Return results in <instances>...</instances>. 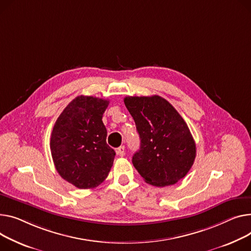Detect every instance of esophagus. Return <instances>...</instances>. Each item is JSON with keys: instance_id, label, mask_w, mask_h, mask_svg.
Listing matches in <instances>:
<instances>
[{"instance_id": "1", "label": "esophagus", "mask_w": 251, "mask_h": 251, "mask_svg": "<svg viewBox=\"0 0 251 251\" xmlns=\"http://www.w3.org/2000/svg\"><path fill=\"white\" fill-rule=\"evenodd\" d=\"M116 152L119 156H124L125 155V147L124 146H120L116 149Z\"/></svg>"}]
</instances>
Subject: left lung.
Masks as SVG:
<instances>
[{"label":"left lung","mask_w":251,"mask_h":251,"mask_svg":"<svg viewBox=\"0 0 251 251\" xmlns=\"http://www.w3.org/2000/svg\"><path fill=\"white\" fill-rule=\"evenodd\" d=\"M140 149L132 162L144 180L155 187L175 185L185 177L196 158V143L178 112L159 96L126 97Z\"/></svg>","instance_id":"8db88e82"}]
</instances>
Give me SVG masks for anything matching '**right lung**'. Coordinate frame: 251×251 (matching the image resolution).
<instances>
[{
  "label": "right lung",
  "instance_id": "right-lung-1",
  "mask_svg": "<svg viewBox=\"0 0 251 251\" xmlns=\"http://www.w3.org/2000/svg\"><path fill=\"white\" fill-rule=\"evenodd\" d=\"M108 100L78 96L57 118L50 150L59 176L78 189H93L106 179L115 151L106 142L102 121Z\"/></svg>",
  "mask_w": 251,
  "mask_h": 251
}]
</instances>
